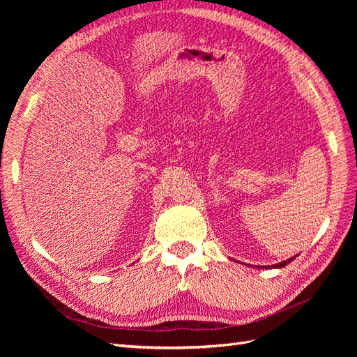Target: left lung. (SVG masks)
<instances>
[{
    "label": "left lung",
    "mask_w": 357,
    "mask_h": 357,
    "mask_svg": "<svg viewBox=\"0 0 357 357\" xmlns=\"http://www.w3.org/2000/svg\"><path fill=\"white\" fill-rule=\"evenodd\" d=\"M295 259V256L294 257H290V259H287V261H283V262H280V264H275V265H271V266H265V268H283V266H286L287 264H290L291 261H294ZM259 268H262V266H259Z\"/></svg>",
    "instance_id": "obj_1"
}]
</instances>
